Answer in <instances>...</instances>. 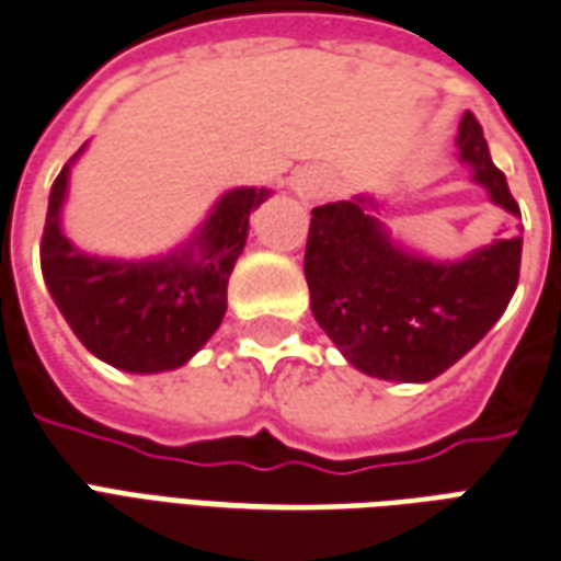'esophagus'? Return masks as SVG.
Masks as SVG:
<instances>
[{
	"label": "esophagus",
	"instance_id": "1",
	"mask_svg": "<svg viewBox=\"0 0 561 561\" xmlns=\"http://www.w3.org/2000/svg\"><path fill=\"white\" fill-rule=\"evenodd\" d=\"M297 192H300L304 197H309V201H316V197L328 195L330 180L324 176V173H318V171L297 173Z\"/></svg>",
	"mask_w": 561,
	"mask_h": 561
}]
</instances>
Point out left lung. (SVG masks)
Segmentation results:
<instances>
[{"mask_svg":"<svg viewBox=\"0 0 561 561\" xmlns=\"http://www.w3.org/2000/svg\"><path fill=\"white\" fill-rule=\"evenodd\" d=\"M457 159L507 213L493 243L457 261L402 245L381 221L390 204L376 197L312 209L304 257L312 316L366 376L433 381L486 336L517 291L519 207L469 111L459 119Z\"/></svg>","mask_w":561,"mask_h":561,"instance_id":"8db88e82","label":"left lung"}]
</instances>
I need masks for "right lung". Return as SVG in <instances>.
<instances>
[{
	"label": "right lung",
	"mask_w": 561,
	"mask_h": 561,
	"mask_svg": "<svg viewBox=\"0 0 561 561\" xmlns=\"http://www.w3.org/2000/svg\"><path fill=\"white\" fill-rule=\"evenodd\" d=\"M83 149L87 144L50 188L42 237L47 291L75 336L104 364L138 376L180 369L219 330L249 216L273 192L257 185L225 192L195 233L168 255L144 261L90 255L62 231L68 176Z\"/></svg>",
	"instance_id": "right-lung-1"
}]
</instances>
